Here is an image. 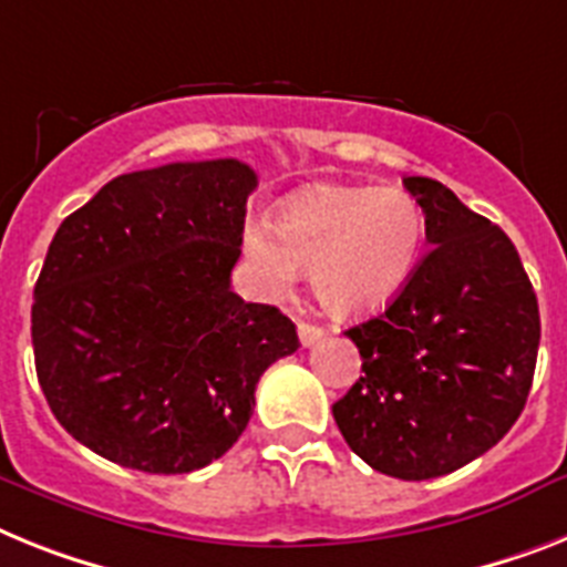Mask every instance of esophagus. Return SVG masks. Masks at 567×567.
Listing matches in <instances>:
<instances>
[{
	"mask_svg": "<svg viewBox=\"0 0 567 567\" xmlns=\"http://www.w3.org/2000/svg\"><path fill=\"white\" fill-rule=\"evenodd\" d=\"M297 331H299V342H302L306 349L317 346V342L322 340V334H326V331H322L320 326H313V322H299Z\"/></svg>",
	"mask_w": 567,
	"mask_h": 567,
	"instance_id": "esophagus-1",
	"label": "esophagus"
}]
</instances>
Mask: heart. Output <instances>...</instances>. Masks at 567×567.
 I'll return each instance as SVG.
<instances>
[{
  "instance_id": "b5f03b06",
  "label": "heart",
  "mask_w": 567,
  "mask_h": 567,
  "mask_svg": "<svg viewBox=\"0 0 567 567\" xmlns=\"http://www.w3.org/2000/svg\"><path fill=\"white\" fill-rule=\"evenodd\" d=\"M274 233H245L247 259L270 285L308 274L322 311L363 320L392 306L415 274L423 213L403 189L320 184L282 202Z\"/></svg>"
}]
</instances>
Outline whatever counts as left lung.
Instances as JSON below:
<instances>
[{
	"mask_svg": "<svg viewBox=\"0 0 567 567\" xmlns=\"http://www.w3.org/2000/svg\"><path fill=\"white\" fill-rule=\"evenodd\" d=\"M430 254L386 313L351 326L363 378L334 403L346 444L378 473L423 482L496 446L525 409L539 302L507 233L441 181L403 178Z\"/></svg>",
	"mask_w": 567,
	"mask_h": 567,
	"instance_id": "left-lung-1",
	"label": "left lung"
}]
</instances>
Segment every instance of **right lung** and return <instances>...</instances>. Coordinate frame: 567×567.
Returning a JSON list of instances; mask_svg holds the SVG:
<instances>
[{
    "mask_svg": "<svg viewBox=\"0 0 567 567\" xmlns=\"http://www.w3.org/2000/svg\"><path fill=\"white\" fill-rule=\"evenodd\" d=\"M256 184L236 158L117 175L54 233L33 360L92 453L141 473L207 467L245 432L265 369L299 349L279 308L230 291Z\"/></svg>",
    "mask_w": 567,
    "mask_h": 567,
    "instance_id": "add662e5",
    "label": "right lung"
}]
</instances>
